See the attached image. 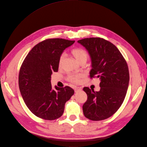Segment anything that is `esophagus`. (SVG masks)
<instances>
[{"mask_svg": "<svg viewBox=\"0 0 147 147\" xmlns=\"http://www.w3.org/2000/svg\"><path fill=\"white\" fill-rule=\"evenodd\" d=\"M81 90H82V88H80V87H75L74 88V91L75 92L80 91Z\"/></svg>", "mask_w": 147, "mask_h": 147, "instance_id": "obj_1", "label": "esophagus"}]
</instances>
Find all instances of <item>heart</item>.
<instances>
[{"label":"heart","mask_w":147,"mask_h":147,"mask_svg":"<svg viewBox=\"0 0 147 147\" xmlns=\"http://www.w3.org/2000/svg\"><path fill=\"white\" fill-rule=\"evenodd\" d=\"M71 53L78 63L83 60L86 61L88 56L87 52L82 48H75L72 49V51H71ZM63 59L64 55H62L60 56L58 61V65L59 67L63 64ZM83 76L84 75L83 74H70L68 75L67 80L71 83L77 84L81 82V79L83 77Z\"/></svg>","instance_id":"1"}]
</instances>
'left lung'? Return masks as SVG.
Wrapping results in <instances>:
<instances>
[{
    "label": "left lung",
    "mask_w": 147,
    "mask_h": 147,
    "mask_svg": "<svg viewBox=\"0 0 147 147\" xmlns=\"http://www.w3.org/2000/svg\"><path fill=\"white\" fill-rule=\"evenodd\" d=\"M78 42L90 55V78L100 80L99 91L83 88L88 96L83 114L92 121L105 119L116 113L126 97L129 82L127 63L117 47L104 38H86Z\"/></svg>",
    "instance_id": "1"
}]
</instances>
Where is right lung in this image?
<instances>
[{"instance_id": "add662e5", "label": "right lung", "mask_w": 147, "mask_h": 147, "mask_svg": "<svg viewBox=\"0 0 147 147\" xmlns=\"http://www.w3.org/2000/svg\"><path fill=\"white\" fill-rule=\"evenodd\" d=\"M74 40L49 38L34 46L25 57L20 70L18 83L26 106L35 116L55 120L63 115L65 102L74 94L66 86L51 84V75L58 71V61L62 53L74 43Z\"/></svg>"}]
</instances>
